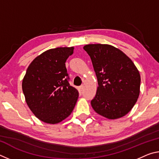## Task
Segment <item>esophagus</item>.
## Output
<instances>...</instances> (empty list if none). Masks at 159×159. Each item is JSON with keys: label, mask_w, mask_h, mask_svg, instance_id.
Returning a JSON list of instances; mask_svg holds the SVG:
<instances>
[{"label": "esophagus", "mask_w": 159, "mask_h": 159, "mask_svg": "<svg viewBox=\"0 0 159 159\" xmlns=\"http://www.w3.org/2000/svg\"><path fill=\"white\" fill-rule=\"evenodd\" d=\"M83 88H84V85H80V87H79V89L82 91V90H83Z\"/></svg>", "instance_id": "34e87169"}]
</instances>
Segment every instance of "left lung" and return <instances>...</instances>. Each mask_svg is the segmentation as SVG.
<instances>
[{
  "label": "left lung",
  "mask_w": 159,
  "mask_h": 159,
  "mask_svg": "<svg viewBox=\"0 0 159 159\" xmlns=\"http://www.w3.org/2000/svg\"><path fill=\"white\" fill-rule=\"evenodd\" d=\"M90 57L98 87L91 105L109 119L124 116L139 98L141 78L130 58L112 45L88 44L83 47Z\"/></svg>",
  "instance_id": "1"
}]
</instances>
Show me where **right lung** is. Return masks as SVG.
Listing matches in <instances>:
<instances>
[{
    "label": "right lung",
    "instance_id": "1",
    "mask_svg": "<svg viewBox=\"0 0 159 159\" xmlns=\"http://www.w3.org/2000/svg\"><path fill=\"white\" fill-rule=\"evenodd\" d=\"M74 47L45 51L29 64L22 80L25 100L39 120L56 124L71 114L79 92L70 85L65 62Z\"/></svg>",
    "mask_w": 159,
    "mask_h": 159
}]
</instances>
